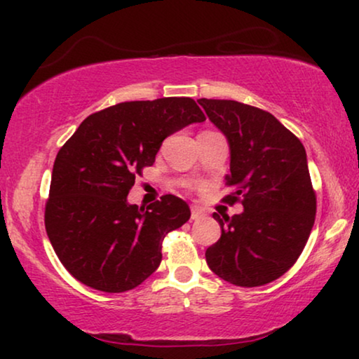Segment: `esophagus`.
<instances>
[{"label":"esophagus","mask_w":359,"mask_h":359,"mask_svg":"<svg viewBox=\"0 0 359 359\" xmlns=\"http://www.w3.org/2000/svg\"><path fill=\"white\" fill-rule=\"evenodd\" d=\"M205 215V212L201 208H198V205H193V208H191V219L193 220H199L201 217H204Z\"/></svg>","instance_id":"esophagus-1"}]
</instances>
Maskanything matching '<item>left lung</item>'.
Segmentation results:
<instances>
[{"mask_svg":"<svg viewBox=\"0 0 359 359\" xmlns=\"http://www.w3.org/2000/svg\"><path fill=\"white\" fill-rule=\"evenodd\" d=\"M225 135L230 175L225 184L242 196L243 212L212 214L222 230L205 250L209 268L230 284L263 286L283 276L306 247L316 220V193L306 149L276 117L230 100L198 101Z\"/></svg>","mask_w":359,"mask_h":359,"instance_id":"left-lung-1","label":"left lung"}]
</instances>
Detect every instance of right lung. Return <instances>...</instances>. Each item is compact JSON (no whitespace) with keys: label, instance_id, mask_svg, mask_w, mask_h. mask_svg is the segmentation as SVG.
I'll list each match as a JSON object with an SVG mask.
<instances>
[{"label":"right lung","instance_id":"right-lung-1","mask_svg":"<svg viewBox=\"0 0 359 359\" xmlns=\"http://www.w3.org/2000/svg\"><path fill=\"white\" fill-rule=\"evenodd\" d=\"M205 121L191 97L129 101L88 116L57 154L46 230L58 259L78 281L102 292H126L161 262V242L191 217L189 205L166 194L149 208L127 203L161 142Z\"/></svg>","mask_w":359,"mask_h":359}]
</instances>
